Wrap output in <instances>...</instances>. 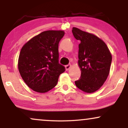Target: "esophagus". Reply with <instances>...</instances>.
<instances>
[{
  "label": "esophagus",
  "mask_w": 128,
  "mask_h": 128,
  "mask_svg": "<svg viewBox=\"0 0 128 128\" xmlns=\"http://www.w3.org/2000/svg\"><path fill=\"white\" fill-rule=\"evenodd\" d=\"M70 67H71V66H70V64H68V65H66L65 66V68H66V70H68L70 68Z\"/></svg>",
  "instance_id": "34e87169"
}]
</instances>
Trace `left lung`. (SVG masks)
Segmentation results:
<instances>
[{"label":"left lung","mask_w":128,"mask_h":128,"mask_svg":"<svg viewBox=\"0 0 128 128\" xmlns=\"http://www.w3.org/2000/svg\"><path fill=\"white\" fill-rule=\"evenodd\" d=\"M74 38L80 40L78 66L81 71L76 86L83 92L92 93L103 86L110 73L112 55L105 42L92 34L73 28Z\"/></svg>","instance_id":"8db88e82"}]
</instances>
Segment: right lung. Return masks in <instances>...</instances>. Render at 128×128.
I'll return each instance as SVG.
<instances>
[{"mask_svg": "<svg viewBox=\"0 0 128 128\" xmlns=\"http://www.w3.org/2000/svg\"><path fill=\"white\" fill-rule=\"evenodd\" d=\"M64 34V30L44 31L22 47L18 71L26 85L35 92L43 93L52 90L65 71L58 62V44Z\"/></svg>", "mask_w": 128, "mask_h": 128, "instance_id": "add662e5", "label": "right lung"}]
</instances>
